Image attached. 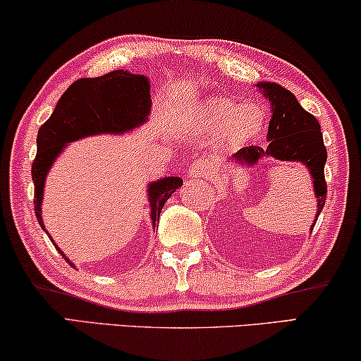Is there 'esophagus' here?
Listing matches in <instances>:
<instances>
[{"label":"esophagus","mask_w":361,"mask_h":361,"mask_svg":"<svg viewBox=\"0 0 361 361\" xmlns=\"http://www.w3.org/2000/svg\"><path fill=\"white\" fill-rule=\"evenodd\" d=\"M188 170H190L188 173H190V176H192V178H206V176L211 173V166L206 160L192 161Z\"/></svg>","instance_id":"esophagus-1"}]
</instances>
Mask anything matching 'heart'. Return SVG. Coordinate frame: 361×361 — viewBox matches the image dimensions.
Returning <instances> with one entry per match:
<instances>
[{
    "label": "heart",
    "mask_w": 361,
    "mask_h": 361,
    "mask_svg": "<svg viewBox=\"0 0 361 361\" xmlns=\"http://www.w3.org/2000/svg\"><path fill=\"white\" fill-rule=\"evenodd\" d=\"M181 123L201 137L221 132L222 144L237 147L260 134L263 111L253 103L240 104L229 96H214L185 111Z\"/></svg>",
    "instance_id": "b5f03b06"
}]
</instances>
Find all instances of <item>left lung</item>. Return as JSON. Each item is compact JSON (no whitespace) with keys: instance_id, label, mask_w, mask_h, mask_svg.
Returning a JSON list of instances; mask_svg holds the SVG:
<instances>
[{"instance_id":"left-lung-1","label":"left lung","mask_w":361,"mask_h":361,"mask_svg":"<svg viewBox=\"0 0 361 361\" xmlns=\"http://www.w3.org/2000/svg\"><path fill=\"white\" fill-rule=\"evenodd\" d=\"M268 96L273 106V116L268 126V147H243L233 155L237 161L255 164L260 157L270 155L283 161H301L312 175L314 191L317 197V214L322 212L327 197V183L324 176V165L327 160V149L324 145L321 126L312 114L301 108L296 96L276 83L258 85ZM314 222L311 229H314Z\"/></svg>"}]
</instances>
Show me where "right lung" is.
Instances as JSON below:
<instances>
[{
    "mask_svg": "<svg viewBox=\"0 0 361 361\" xmlns=\"http://www.w3.org/2000/svg\"><path fill=\"white\" fill-rule=\"evenodd\" d=\"M150 104L149 80L144 75L129 73L128 70L126 72L114 70L98 78H81L70 85V88L59 99L52 116L40 126L37 154L32 161L34 211L44 231L40 204H42L45 175L54 160L63 150L65 144L103 132L119 134V132L132 130L145 123L150 113ZM181 185L183 181L178 176H169L150 183L149 201L154 226L160 221V212L166 200ZM55 248L73 267V263L57 245Z\"/></svg>",
    "mask_w": 361,
    "mask_h": 361,
    "instance_id": "obj_1",
    "label": "right lung"
}]
</instances>
